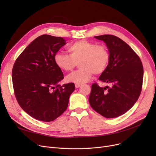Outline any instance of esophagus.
Segmentation results:
<instances>
[{
	"label": "esophagus",
	"mask_w": 156,
	"mask_h": 156,
	"mask_svg": "<svg viewBox=\"0 0 156 156\" xmlns=\"http://www.w3.org/2000/svg\"><path fill=\"white\" fill-rule=\"evenodd\" d=\"M81 86V84H80V83H76L75 84V88H78L80 87Z\"/></svg>",
	"instance_id": "1"
}]
</instances>
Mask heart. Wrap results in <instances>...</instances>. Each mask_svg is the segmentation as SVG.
<instances>
[{
	"instance_id": "heart-1",
	"label": "heart",
	"mask_w": 156,
	"mask_h": 156,
	"mask_svg": "<svg viewBox=\"0 0 156 156\" xmlns=\"http://www.w3.org/2000/svg\"><path fill=\"white\" fill-rule=\"evenodd\" d=\"M68 51L69 55L56 53L54 60L57 68L66 72L71 71L79 63L81 68L66 76V80L69 82H88L94 73L100 75L108 66L110 55L105 45H96L87 40H79L71 44Z\"/></svg>"
}]
</instances>
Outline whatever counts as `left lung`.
Returning <instances> with one entry per match:
<instances>
[{"mask_svg": "<svg viewBox=\"0 0 156 156\" xmlns=\"http://www.w3.org/2000/svg\"><path fill=\"white\" fill-rule=\"evenodd\" d=\"M94 37L103 41L108 48L109 62L99 80L111 87L94 83L88 101L101 115L114 118L126 112L137 101L142 90L143 66L140 57L121 38L111 35Z\"/></svg>", "mask_w": 156, "mask_h": 156, "instance_id": "obj_1", "label": "left lung"}]
</instances>
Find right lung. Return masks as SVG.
I'll use <instances>...</instances> for the list:
<instances>
[{
	"instance_id": "right-lung-1",
	"label": "right lung",
	"mask_w": 156,
	"mask_h": 156,
	"mask_svg": "<svg viewBox=\"0 0 156 156\" xmlns=\"http://www.w3.org/2000/svg\"><path fill=\"white\" fill-rule=\"evenodd\" d=\"M65 44L62 37L42 35L31 42L14 64L16 99L24 111L37 120L50 122L60 116L75 89L73 83L59 85L64 75L54 57Z\"/></svg>"
}]
</instances>
